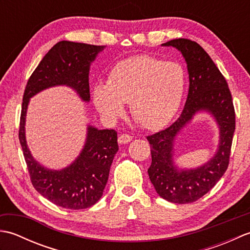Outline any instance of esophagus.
I'll return each instance as SVG.
<instances>
[{"label":"esophagus","instance_id":"obj_1","mask_svg":"<svg viewBox=\"0 0 250 250\" xmlns=\"http://www.w3.org/2000/svg\"><path fill=\"white\" fill-rule=\"evenodd\" d=\"M132 141V136L130 134H121L118 137V142L120 144H128Z\"/></svg>","mask_w":250,"mask_h":250}]
</instances>
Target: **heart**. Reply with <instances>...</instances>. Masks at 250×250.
<instances>
[{"instance_id":"obj_1","label":"heart","mask_w":250,"mask_h":250,"mask_svg":"<svg viewBox=\"0 0 250 250\" xmlns=\"http://www.w3.org/2000/svg\"><path fill=\"white\" fill-rule=\"evenodd\" d=\"M184 89L185 73L178 63L140 55L117 63L107 84L95 86L93 99L100 113L109 119L121 116L124 103H130L137 124L157 130L176 114Z\"/></svg>"}]
</instances>
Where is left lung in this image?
<instances>
[{"mask_svg": "<svg viewBox=\"0 0 250 250\" xmlns=\"http://www.w3.org/2000/svg\"><path fill=\"white\" fill-rule=\"evenodd\" d=\"M163 46L176 47L187 62L189 91L185 107L178 119L167 128L147 136L151 152L148 168L150 182L158 194L177 204L198 201L218 183L230 162V152L235 130V110L225 76L208 54L188 39L168 41ZM208 110L221 126L220 149L203 167L178 171L171 157L173 137L198 110Z\"/></svg>", "mask_w": 250, "mask_h": 250, "instance_id": "8db88e82", "label": "left lung"}]
</instances>
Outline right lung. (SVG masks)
<instances>
[{
    "label": "right lung",
    "instance_id": "right-lung-1",
    "mask_svg": "<svg viewBox=\"0 0 250 250\" xmlns=\"http://www.w3.org/2000/svg\"><path fill=\"white\" fill-rule=\"evenodd\" d=\"M103 48L104 46L59 42L40 62L24 89L19 141L31 183L44 198L64 208H88L101 199L107 183L111 162L118 151L117 132L89 126L86 145L75 162L61 171H51L40 166L26 146V107L31 97L57 84L70 86L76 90L83 101H89V65Z\"/></svg>",
    "mask_w": 250,
    "mask_h": 250
}]
</instances>
